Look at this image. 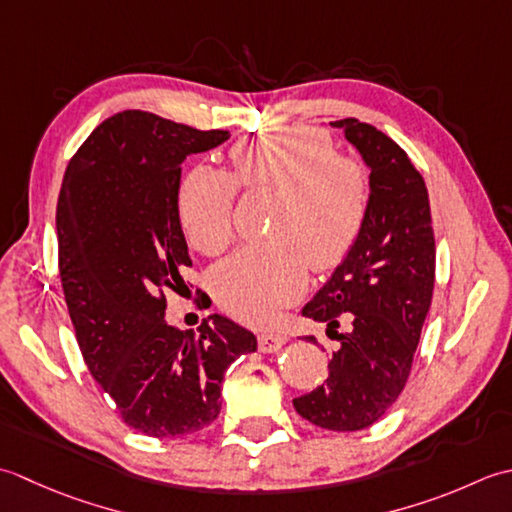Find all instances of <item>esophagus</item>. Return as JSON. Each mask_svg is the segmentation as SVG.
Instances as JSON below:
<instances>
[{"instance_id":"1","label":"esophagus","mask_w":512,"mask_h":512,"mask_svg":"<svg viewBox=\"0 0 512 512\" xmlns=\"http://www.w3.org/2000/svg\"><path fill=\"white\" fill-rule=\"evenodd\" d=\"M287 342L285 333H260L258 336V349L263 353H274Z\"/></svg>"}]
</instances>
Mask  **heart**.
<instances>
[{
  "instance_id": "obj_1",
  "label": "heart",
  "mask_w": 512,
  "mask_h": 512,
  "mask_svg": "<svg viewBox=\"0 0 512 512\" xmlns=\"http://www.w3.org/2000/svg\"><path fill=\"white\" fill-rule=\"evenodd\" d=\"M232 176L210 165L185 174L176 196L187 241L207 256L234 236L236 183L278 190L267 243L245 245L216 267L212 289L227 314L252 325L271 322L302 296L307 263L340 265L369 212V176L356 159L336 154L318 130H283L236 141L227 152Z\"/></svg>"
}]
</instances>
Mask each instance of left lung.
I'll return each instance as SVG.
<instances>
[{"label": "left lung", "mask_w": 512, "mask_h": 512, "mask_svg": "<svg viewBox=\"0 0 512 512\" xmlns=\"http://www.w3.org/2000/svg\"><path fill=\"white\" fill-rule=\"evenodd\" d=\"M362 154L369 212L358 241L302 316L327 322L340 347L322 387L294 409L327 431H360L389 411L409 380L435 283L429 192L409 156L387 134L358 119L331 123ZM350 329L337 333L339 318ZM314 342V336H307Z\"/></svg>", "instance_id": "1"}]
</instances>
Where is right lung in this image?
Returning <instances> with one entry per match:
<instances>
[{"label":"right lung","mask_w":512,"mask_h":512,"mask_svg":"<svg viewBox=\"0 0 512 512\" xmlns=\"http://www.w3.org/2000/svg\"><path fill=\"white\" fill-rule=\"evenodd\" d=\"M229 139L152 112L103 121L68 163L57 201L59 274L81 356L121 420L150 437L203 431L221 413L229 364L256 336L212 314L165 322V291L192 267L181 229V165Z\"/></svg>","instance_id":"add662e5"}]
</instances>
